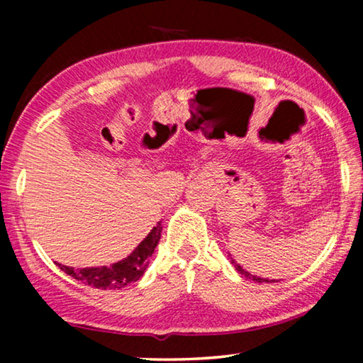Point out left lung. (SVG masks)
Segmentation results:
<instances>
[{
    "mask_svg": "<svg viewBox=\"0 0 363 363\" xmlns=\"http://www.w3.org/2000/svg\"><path fill=\"white\" fill-rule=\"evenodd\" d=\"M233 264H235L238 272H241V274H245L246 277H250V279H252V281H257V282H274V281H269V279H262V277H257V276H251L250 272H246L240 264H236V262H233Z\"/></svg>",
    "mask_w": 363,
    "mask_h": 363,
    "instance_id": "1",
    "label": "left lung"
}]
</instances>
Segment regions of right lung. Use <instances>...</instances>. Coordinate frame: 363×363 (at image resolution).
<instances>
[{
	"label": "right lung",
	"mask_w": 363,
	"mask_h": 363,
	"mask_svg": "<svg viewBox=\"0 0 363 363\" xmlns=\"http://www.w3.org/2000/svg\"><path fill=\"white\" fill-rule=\"evenodd\" d=\"M162 226L160 223L148 233V236L140 245L135 247V251L123 261H118L112 266L104 267H84V269H74V267L57 264L66 274L72 276L74 279L82 281L84 284L97 287V289H122L128 282L138 281L145 272L148 264V257L153 255L155 247L160 241Z\"/></svg>",
	"instance_id": "1"
}]
</instances>
